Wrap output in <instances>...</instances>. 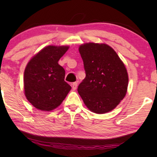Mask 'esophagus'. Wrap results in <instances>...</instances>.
Instances as JSON below:
<instances>
[{"instance_id": "34e87169", "label": "esophagus", "mask_w": 157, "mask_h": 157, "mask_svg": "<svg viewBox=\"0 0 157 157\" xmlns=\"http://www.w3.org/2000/svg\"><path fill=\"white\" fill-rule=\"evenodd\" d=\"M77 86H78V83L77 82H74L72 83V89L74 90H76L77 88Z\"/></svg>"}]
</instances>
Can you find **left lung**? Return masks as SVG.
Here are the masks:
<instances>
[{"label":"left lung","mask_w":157,"mask_h":157,"mask_svg":"<svg viewBox=\"0 0 157 157\" xmlns=\"http://www.w3.org/2000/svg\"><path fill=\"white\" fill-rule=\"evenodd\" d=\"M86 77L78 92L87 108L104 113L117 107L126 94L128 82L125 66L106 44H85L79 47Z\"/></svg>","instance_id":"8db88e82"}]
</instances>
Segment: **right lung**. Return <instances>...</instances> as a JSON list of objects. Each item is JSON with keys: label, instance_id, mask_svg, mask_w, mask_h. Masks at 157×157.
I'll list each match as a JSON object with an SVG mask.
<instances>
[{"label": "right lung", "instance_id": "obj_1", "mask_svg": "<svg viewBox=\"0 0 157 157\" xmlns=\"http://www.w3.org/2000/svg\"><path fill=\"white\" fill-rule=\"evenodd\" d=\"M68 46H48L32 58L24 71L25 95L36 109L51 111L59 106L70 91L64 81L65 70L58 61Z\"/></svg>", "mask_w": 157, "mask_h": 157}]
</instances>
